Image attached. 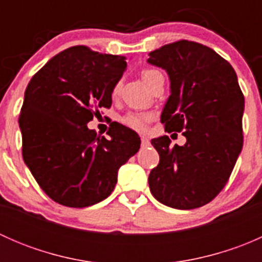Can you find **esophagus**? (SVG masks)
<instances>
[{
    "label": "esophagus",
    "mask_w": 262,
    "mask_h": 262,
    "mask_svg": "<svg viewBox=\"0 0 262 262\" xmlns=\"http://www.w3.org/2000/svg\"><path fill=\"white\" fill-rule=\"evenodd\" d=\"M141 146H142V148L149 147V146H150L149 139L146 138V137H142V138H141Z\"/></svg>",
    "instance_id": "obj_1"
}]
</instances>
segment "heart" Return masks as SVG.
Instances as JSON below:
<instances>
[{
    "label": "heart",
    "instance_id": "b5f03b06",
    "mask_svg": "<svg viewBox=\"0 0 262 262\" xmlns=\"http://www.w3.org/2000/svg\"><path fill=\"white\" fill-rule=\"evenodd\" d=\"M158 75H161V72L147 68V70L142 71L141 77L144 83H146V86L148 87L150 84V82L155 80V77H157ZM119 89H120V84L116 83L114 89H113V95H114V96L118 95ZM150 120H152V116L149 114H144V113H128V114H125L121 118V123H123L124 125L133 129V130L136 132H141V133L147 130L148 124L150 123Z\"/></svg>",
    "mask_w": 262,
    "mask_h": 262
}]
</instances>
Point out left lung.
Here are the masks:
<instances>
[{"label": "left lung", "instance_id": "8db88e82", "mask_svg": "<svg viewBox=\"0 0 262 262\" xmlns=\"http://www.w3.org/2000/svg\"><path fill=\"white\" fill-rule=\"evenodd\" d=\"M148 63L166 70L171 81L161 123L186 137L184 146L173 147L167 136L152 139L160 163L148 178L150 192L175 209L203 207L226 186L244 144L237 75L218 53L189 40L153 50Z\"/></svg>", "mask_w": 262, "mask_h": 262}]
</instances>
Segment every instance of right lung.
Listing matches in <instances>:
<instances>
[{
    "label": "right lung",
    "mask_w": 262,
    "mask_h": 262,
    "mask_svg": "<svg viewBox=\"0 0 262 262\" xmlns=\"http://www.w3.org/2000/svg\"><path fill=\"white\" fill-rule=\"evenodd\" d=\"M126 58L84 46L58 53L25 90L18 125L24 162L58 204L84 208L106 199L118 170L138 152V134L124 125L97 136L87 123L112 106Z\"/></svg>",
    "instance_id": "1"
}]
</instances>
